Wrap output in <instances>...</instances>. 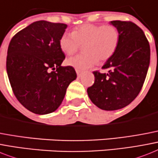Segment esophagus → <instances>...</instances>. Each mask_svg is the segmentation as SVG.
Here are the masks:
<instances>
[{"label": "esophagus", "instance_id": "1", "mask_svg": "<svg viewBox=\"0 0 158 158\" xmlns=\"http://www.w3.org/2000/svg\"><path fill=\"white\" fill-rule=\"evenodd\" d=\"M76 73H77V76L79 77H81V75H82V72L81 71H80V70H76Z\"/></svg>", "mask_w": 158, "mask_h": 158}]
</instances>
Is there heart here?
<instances>
[{
    "label": "heart",
    "mask_w": 158,
    "mask_h": 158,
    "mask_svg": "<svg viewBox=\"0 0 158 158\" xmlns=\"http://www.w3.org/2000/svg\"><path fill=\"white\" fill-rule=\"evenodd\" d=\"M118 31L112 25L83 24L75 28L72 33H64L60 39V47L64 53L74 54L80 47L84 53L66 60L69 66L76 70H84L98 62L107 61L116 52L119 44Z\"/></svg>",
    "instance_id": "b5f03b06"
}]
</instances>
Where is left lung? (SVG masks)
Segmentation results:
<instances>
[{"label":"left lung","mask_w":158,"mask_h":158,"mask_svg":"<svg viewBox=\"0 0 158 158\" xmlns=\"http://www.w3.org/2000/svg\"><path fill=\"white\" fill-rule=\"evenodd\" d=\"M120 39L116 52L102 69L94 71L95 82L88 88L92 102L104 110L124 108L138 96L145 80L150 62V47L143 31L131 22L111 21Z\"/></svg>","instance_id":"left-lung-1"}]
</instances>
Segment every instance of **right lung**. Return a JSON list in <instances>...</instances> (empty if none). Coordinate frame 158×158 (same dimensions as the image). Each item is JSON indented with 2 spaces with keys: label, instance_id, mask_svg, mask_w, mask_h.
I'll use <instances>...</instances> for the list:
<instances>
[{
  "label": "right lung",
  "instance_id": "right-lung-1",
  "mask_svg": "<svg viewBox=\"0 0 158 158\" xmlns=\"http://www.w3.org/2000/svg\"><path fill=\"white\" fill-rule=\"evenodd\" d=\"M66 27L64 23L35 22L17 33L9 44L6 70L13 92L26 109L36 114L54 112L76 79L72 66H61L65 54L60 39Z\"/></svg>",
  "mask_w": 158,
  "mask_h": 158
}]
</instances>
